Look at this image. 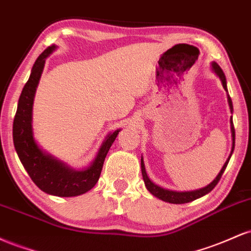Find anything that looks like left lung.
<instances>
[{"instance_id":"1","label":"left lung","mask_w":251,"mask_h":251,"mask_svg":"<svg viewBox=\"0 0 251 251\" xmlns=\"http://www.w3.org/2000/svg\"><path fill=\"white\" fill-rule=\"evenodd\" d=\"M211 70L216 74V75L220 77L222 85H223V88L226 89V97H227V103H229L230 111H231V113H232L234 108H232L231 98H230L229 94H227L226 75H224V73H223V71H222V68L216 62H212L211 63ZM230 128H231V138H232L231 152H230V154H229V157H227L226 162L224 163L223 168L221 169L220 174L217 175V177H216L215 179L209 184V185H206L205 188L194 190V191H172V190L164 189V188H162V186H159V185H157V184H154L153 181L150 179L148 174H146L145 164H144V159H143V157H142V160H140V162H142V163H140V165H142V175H143V179H144V183H145L146 189H148L149 191L154 196V197L159 198V200H162L164 201H168V203H172V204L189 203V201H192L197 200V198L203 197V196H205L206 194H209V192L211 191V190L214 189L216 185H217L218 181H220L222 175H223L224 170H226L227 163H229L230 158H231L232 152H234V149H235V128H234V123H232V117L230 118Z\"/></svg>"}]
</instances>
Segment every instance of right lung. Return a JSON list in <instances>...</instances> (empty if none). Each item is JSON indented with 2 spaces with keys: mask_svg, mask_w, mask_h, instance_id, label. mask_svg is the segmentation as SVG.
<instances>
[{
  "mask_svg": "<svg viewBox=\"0 0 251 251\" xmlns=\"http://www.w3.org/2000/svg\"><path fill=\"white\" fill-rule=\"evenodd\" d=\"M55 50L56 46L51 45L43 50L31 68L29 79L22 89L17 103L13 124V140L22 165L37 188L48 195L75 197L86 194L99 180L106 155L120 128L107 134L93 162L82 170L71 168L37 145L33 132L34 98L46 59Z\"/></svg>",
  "mask_w": 251,
  "mask_h": 251,
  "instance_id": "add662e5",
  "label": "right lung"
}]
</instances>
